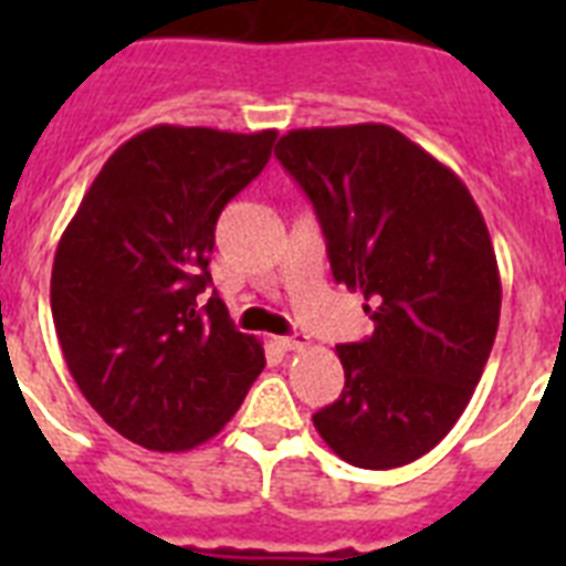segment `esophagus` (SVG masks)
I'll return each instance as SVG.
<instances>
[{"label":"esophagus","mask_w":566,"mask_h":566,"mask_svg":"<svg viewBox=\"0 0 566 566\" xmlns=\"http://www.w3.org/2000/svg\"><path fill=\"white\" fill-rule=\"evenodd\" d=\"M279 344H282V349H287V353H302V349H308L311 340L296 332V335H291V337H282Z\"/></svg>","instance_id":"1"}]
</instances>
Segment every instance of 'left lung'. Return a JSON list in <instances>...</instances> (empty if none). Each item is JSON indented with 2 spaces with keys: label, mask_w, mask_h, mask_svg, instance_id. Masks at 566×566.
Returning <instances> with one entry per match:
<instances>
[{
  "label": "left lung",
  "mask_w": 566,
  "mask_h": 566,
  "mask_svg": "<svg viewBox=\"0 0 566 566\" xmlns=\"http://www.w3.org/2000/svg\"><path fill=\"white\" fill-rule=\"evenodd\" d=\"M275 158L317 211L335 282L376 323L335 346L344 394L314 429L364 470L411 464L464 413L500 328L482 211L447 164L385 123L293 128Z\"/></svg>",
  "instance_id": "left-lung-1"
}]
</instances>
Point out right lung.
<instances>
[{"label":"right lung","instance_id":"obj_1","mask_svg":"<svg viewBox=\"0 0 566 566\" xmlns=\"http://www.w3.org/2000/svg\"><path fill=\"white\" fill-rule=\"evenodd\" d=\"M275 135L146 128L105 161L57 240L49 293L64 361L137 447L211 440L264 370L261 340L199 293L222 208L264 170Z\"/></svg>","mask_w":566,"mask_h":566}]
</instances>
